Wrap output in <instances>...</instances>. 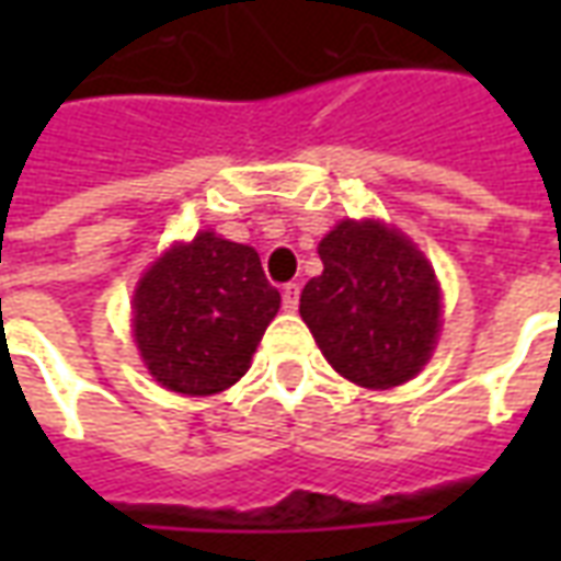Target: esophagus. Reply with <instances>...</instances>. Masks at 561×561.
Wrapping results in <instances>:
<instances>
[{
  "label": "esophagus",
  "instance_id": "34e87169",
  "mask_svg": "<svg viewBox=\"0 0 561 561\" xmlns=\"http://www.w3.org/2000/svg\"><path fill=\"white\" fill-rule=\"evenodd\" d=\"M300 304V285L297 282H288L285 288H282V306H285V312H294Z\"/></svg>",
  "mask_w": 561,
  "mask_h": 561
}]
</instances>
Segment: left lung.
I'll list each match as a JSON object with an SVG mask.
<instances>
[{
	"label": "left lung",
	"mask_w": 561,
	"mask_h": 561,
	"mask_svg": "<svg viewBox=\"0 0 561 561\" xmlns=\"http://www.w3.org/2000/svg\"><path fill=\"white\" fill-rule=\"evenodd\" d=\"M318 255L324 273L306 282L300 316L328 364L373 390L417 376L442 328V291L423 252L381 221L345 219Z\"/></svg>",
	"instance_id": "obj_1"
}]
</instances>
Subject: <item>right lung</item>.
<instances>
[{
	"label": "right lung",
	"instance_id": "1",
	"mask_svg": "<svg viewBox=\"0 0 561 561\" xmlns=\"http://www.w3.org/2000/svg\"><path fill=\"white\" fill-rule=\"evenodd\" d=\"M279 304L252 245L201 231L171 245L138 282L135 342L161 388L213 397L245 376Z\"/></svg>",
	"mask_w": 561,
	"mask_h": 561
}]
</instances>
